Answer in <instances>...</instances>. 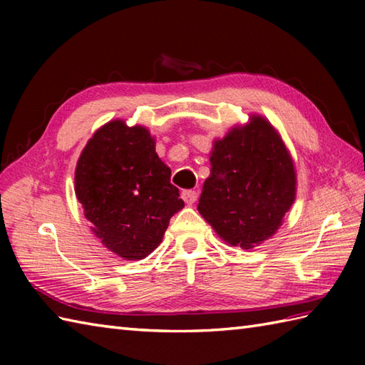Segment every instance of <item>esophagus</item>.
<instances>
[{"label": "esophagus", "instance_id": "1", "mask_svg": "<svg viewBox=\"0 0 365 365\" xmlns=\"http://www.w3.org/2000/svg\"><path fill=\"white\" fill-rule=\"evenodd\" d=\"M182 199H183L185 202H187L188 205L195 204L196 200H197V192L192 191V190H185V191H182Z\"/></svg>", "mask_w": 365, "mask_h": 365}]
</instances>
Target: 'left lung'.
I'll use <instances>...</instances> for the list:
<instances>
[{
    "mask_svg": "<svg viewBox=\"0 0 365 365\" xmlns=\"http://www.w3.org/2000/svg\"><path fill=\"white\" fill-rule=\"evenodd\" d=\"M210 165L197 210L218 237L243 250L273 237L297 197V170L269 120L251 114L215 139Z\"/></svg>",
    "mask_w": 365,
    "mask_h": 365,
    "instance_id": "obj_1",
    "label": "left lung"
}]
</instances>
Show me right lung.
Here are the masks:
<instances>
[{
    "mask_svg": "<svg viewBox=\"0 0 365 365\" xmlns=\"http://www.w3.org/2000/svg\"><path fill=\"white\" fill-rule=\"evenodd\" d=\"M75 195L96 237L123 260L145 259L185 207L150 131L120 119L100 127L83 149Z\"/></svg>",
    "mask_w": 365,
    "mask_h": 365,
    "instance_id": "obj_1",
    "label": "right lung"
}]
</instances>
